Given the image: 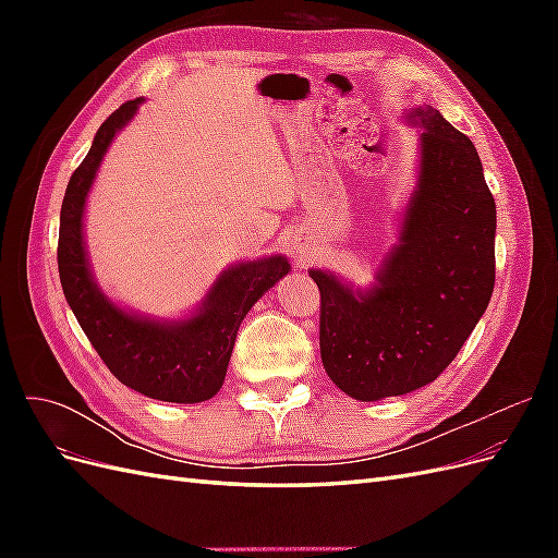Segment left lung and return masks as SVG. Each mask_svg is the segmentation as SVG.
Wrapping results in <instances>:
<instances>
[{
    "mask_svg": "<svg viewBox=\"0 0 558 558\" xmlns=\"http://www.w3.org/2000/svg\"><path fill=\"white\" fill-rule=\"evenodd\" d=\"M398 244L367 291L312 269L320 361L337 388L369 402L435 381L486 312L496 283V202L477 148L433 107Z\"/></svg>",
    "mask_w": 558,
    "mask_h": 558,
    "instance_id": "obj_1",
    "label": "left lung"
}]
</instances>
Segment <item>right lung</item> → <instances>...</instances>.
Instances as JSON below:
<instances>
[{
  "instance_id": "add662e5",
  "label": "right lung",
  "mask_w": 558,
  "mask_h": 558,
  "mask_svg": "<svg viewBox=\"0 0 558 558\" xmlns=\"http://www.w3.org/2000/svg\"><path fill=\"white\" fill-rule=\"evenodd\" d=\"M144 97L130 99L99 125L88 156L66 183L60 211L58 269L66 302L111 375L154 400L202 402L221 391L240 324L258 298L289 275V260L240 263L216 279L205 305L185 320L130 314L97 289L83 244V207L116 132L132 121Z\"/></svg>"
}]
</instances>
